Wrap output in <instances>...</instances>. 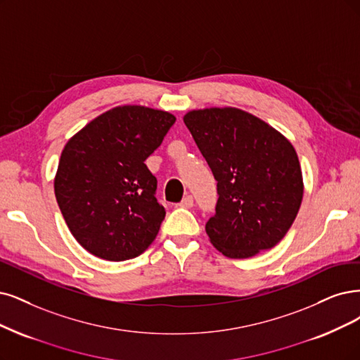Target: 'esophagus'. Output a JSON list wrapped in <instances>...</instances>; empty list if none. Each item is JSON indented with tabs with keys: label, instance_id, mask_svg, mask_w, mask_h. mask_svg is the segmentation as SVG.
<instances>
[{
	"label": "esophagus",
	"instance_id": "1",
	"mask_svg": "<svg viewBox=\"0 0 360 360\" xmlns=\"http://www.w3.org/2000/svg\"><path fill=\"white\" fill-rule=\"evenodd\" d=\"M193 205H194L193 195H185V197L182 198V202H181L178 206H179V207H185V209H190V207H193Z\"/></svg>",
	"mask_w": 360,
	"mask_h": 360
}]
</instances>
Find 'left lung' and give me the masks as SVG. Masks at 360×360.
<instances>
[{"mask_svg": "<svg viewBox=\"0 0 360 360\" xmlns=\"http://www.w3.org/2000/svg\"><path fill=\"white\" fill-rule=\"evenodd\" d=\"M184 123L217 179L206 233L229 258H249L282 240L302 202V173L292 143L237 108L190 111Z\"/></svg>", "mask_w": 360, "mask_h": 360, "instance_id": "left-lung-1", "label": "left lung"}]
</instances>
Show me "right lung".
Here are the masks:
<instances>
[{"instance_id": "add662e5", "label": "right lung", "mask_w": 360, "mask_h": 360, "mask_svg": "<svg viewBox=\"0 0 360 360\" xmlns=\"http://www.w3.org/2000/svg\"><path fill=\"white\" fill-rule=\"evenodd\" d=\"M175 120L139 105L117 106L65 145L56 200L75 240L91 255L126 261L154 242L166 210L155 198L157 178L143 162Z\"/></svg>"}]
</instances>
